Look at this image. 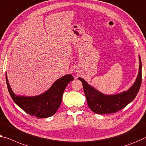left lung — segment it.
Returning <instances> with one entry per match:
<instances>
[{
  "label": "left lung",
  "mask_w": 146,
  "mask_h": 146,
  "mask_svg": "<svg viewBox=\"0 0 146 146\" xmlns=\"http://www.w3.org/2000/svg\"><path fill=\"white\" fill-rule=\"evenodd\" d=\"M138 74L136 81L129 90L119 94L106 95L91 86L83 79L79 77L82 82L84 92L88 107L93 112L97 114L113 113L121 110L135 98L140 90L142 82V62L139 56Z\"/></svg>",
  "instance_id": "left-lung-1"
}]
</instances>
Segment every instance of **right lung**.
I'll return each mask as SVG.
<instances>
[{
    "label": "right lung",
    "instance_id": "add662e5",
    "mask_svg": "<svg viewBox=\"0 0 146 146\" xmlns=\"http://www.w3.org/2000/svg\"><path fill=\"white\" fill-rule=\"evenodd\" d=\"M73 79L71 75H66L56 80L42 94L36 96H20L13 92L6 73V84L13 100L27 113L38 118H47L56 113L62 103L65 89Z\"/></svg>",
    "mask_w": 146,
    "mask_h": 146
}]
</instances>
